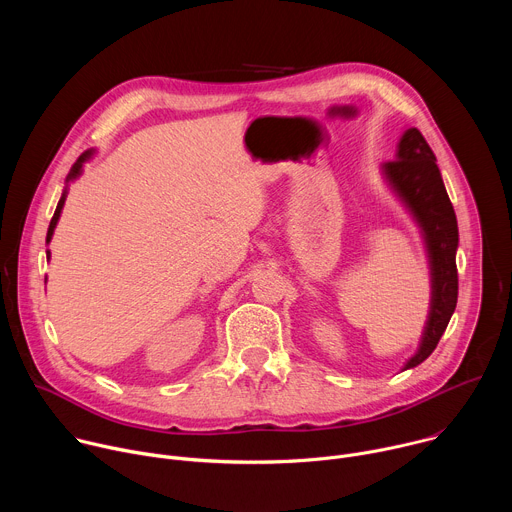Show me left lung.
I'll list each match as a JSON object with an SVG mask.
<instances>
[{
	"mask_svg": "<svg viewBox=\"0 0 512 512\" xmlns=\"http://www.w3.org/2000/svg\"><path fill=\"white\" fill-rule=\"evenodd\" d=\"M383 174L417 221L425 239L431 269V304L417 352L403 371L421 364L440 342L458 304V221L446 192L440 168L417 127L405 129L393 162L383 164Z\"/></svg>",
	"mask_w": 512,
	"mask_h": 512,
	"instance_id": "1",
	"label": "left lung"
}]
</instances>
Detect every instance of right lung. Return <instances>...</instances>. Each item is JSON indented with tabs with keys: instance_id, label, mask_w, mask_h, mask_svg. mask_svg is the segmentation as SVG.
<instances>
[{
	"instance_id": "obj_1",
	"label": "right lung",
	"mask_w": 512,
	"mask_h": 512,
	"mask_svg": "<svg viewBox=\"0 0 512 512\" xmlns=\"http://www.w3.org/2000/svg\"><path fill=\"white\" fill-rule=\"evenodd\" d=\"M93 154H95L93 150H87L85 154H81V158L75 162V166L70 168V172H68V176H66V182H72V180H77V178L81 176V172H83V164H85ZM64 200H66V190L62 192V196H60V200H58V206H56V210H54V216H52L50 227H48V233H46V243H50V239H52V235H54V229H56V223H58V218H60V212H62ZM46 255H48V259H50V251H46Z\"/></svg>"
}]
</instances>
